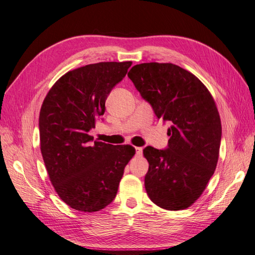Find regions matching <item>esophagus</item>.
I'll use <instances>...</instances> for the list:
<instances>
[{
    "instance_id": "obj_1",
    "label": "esophagus",
    "mask_w": 255,
    "mask_h": 255,
    "mask_svg": "<svg viewBox=\"0 0 255 255\" xmlns=\"http://www.w3.org/2000/svg\"><path fill=\"white\" fill-rule=\"evenodd\" d=\"M135 149H136V155H142V152H143V148L142 147H135Z\"/></svg>"
}]
</instances>
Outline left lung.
I'll return each mask as SVG.
<instances>
[{
	"mask_svg": "<svg viewBox=\"0 0 255 255\" xmlns=\"http://www.w3.org/2000/svg\"><path fill=\"white\" fill-rule=\"evenodd\" d=\"M128 76L158 119L169 122L166 149L145 147V189L168 211L191 206L217 166L222 123L213 96L199 78L172 63L134 65Z\"/></svg>",
	"mask_w": 255,
	"mask_h": 255,
	"instance_id": "obj_1",
	"label": "left lung"
}]
</instances>
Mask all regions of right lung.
I'll use <instances>...</instances> for the list:
<instances>
[{"mask_svg": "<svg viewBox=\"0 0 255 255\" xmlns=\"http://www.w3.org/2000/svg\"><path fill=\"white\" fill-rule=\"evenodd\" d=\"M131 65V61L99 62L67 72L42 103L39 131L44 165L60 199L76 211L93 213L109 205L135 154L131 145L93 144L88 134Z\"/></svg>", "mask_w": 255, "mask_h": 255, "instance_id": "obj_1", "label": "right lung"}]
</instances>
